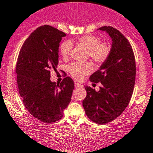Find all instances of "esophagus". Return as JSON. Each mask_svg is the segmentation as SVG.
<instances>
[{
  "instance_id": "1",
  "label": "esophagus",
  "mask_w": 153,
  "mask_h": 153,
  "mask_svg": "<svg viewBox=\"0 0 153 153\" xmlns=\"http://www.w3.org/2000/svg\"><path fill=\"white\" fill-rule=\"evenodd\" d=\"M74 86H75V88H79V87H82V85H81V84H79V83H78V82H76L74 84Z\"/></svg>"
}]
</instances>
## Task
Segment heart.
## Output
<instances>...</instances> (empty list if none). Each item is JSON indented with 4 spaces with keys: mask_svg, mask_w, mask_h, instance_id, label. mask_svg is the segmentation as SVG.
<instances>
[{
    "mask_svg": "<svg viewBox=\"0 0 153 153\" xmlns=\"http://www.w3.org/2000/svg\"><path fill=\"white\" fill-rule=\"evenodd\" d=\"M76 43L80 44L89 51V56L98 64L104 63L110 54V47L106 43H100L98 38L94 36L87 35L76 39ZM72 49V43L69 41L64 42L60 45V54L63 57L69 56ZM93 71L92 64L90 63H74L69 66L71 76L78 80L82 79L85 75Z\"/></svg>",
    "mask_w": 153,
    "mask_h": 153,
    "instance_id": "obj_1",
    "label": "heart"
}]
</instances>
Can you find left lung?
Returning a JSON list of instances; mask_svg holds the SVG:
<instances>
[{"instance_id": "left-lung-1", "label": "left lung", "mask_w": 153, "mask_h": 153, "mask_svg": "<svg viewBox=\"0 0 153 153\" xmlns=\"http://www.w3.org/2000/svg\"><path fill=\"white\" fill-rule=\"evenodd\" d=\"M98 30L109 34L111 50L107 60L90 76L93 82H101L100 90L85 87L87 96L82 105L90 120L103 125L116 119L128 105L135 85L136 63L131 44L119 30L111 26Z\"/></svg>"}]
</instances>
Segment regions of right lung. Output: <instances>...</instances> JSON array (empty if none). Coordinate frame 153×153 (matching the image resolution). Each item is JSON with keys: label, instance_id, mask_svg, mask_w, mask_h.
Wrapping results in <instances>:
<instances>
[{"label": "right lung", "instance_id": "add662e5", "mask_svg": "<svg viewBox=\"0 0 153 153\" xmlns=\"http://www.w3.org/2000/svg\"><path fill=\"white\" fill-rule=\"evenodd\" d=\"M65 36L52 26L39 27L26 39L18 56L16 73L19 95L30 114L45 123L63 117L74 88L69 76L60 85L50 80V70H56L60 42Z\"/></svg>", "mask_w": 153, "mask_h": 153}]
</instances>
